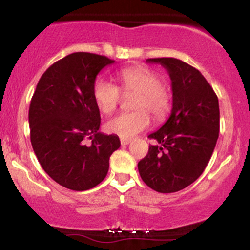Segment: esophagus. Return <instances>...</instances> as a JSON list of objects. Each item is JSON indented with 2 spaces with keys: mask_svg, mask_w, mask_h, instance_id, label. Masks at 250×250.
Returning <instances> with one entry per match:
<instances>
[{
  "mask_svg": "<svg viewBox=\"0 0 250 250\" xmlns=\"http://www.w3.org/2000/svg\"><path fill=\"white\" fill-rule=\"evenodd\" d=\"M129 143H130V140H129V139H121V145L122 146H127V145H129Z\"/></svg>",
  "mask_w": 250,
  "mask_h": 250,
  "instance_id": "esophagus-1",
  "label": "esophagus"
}]
</instances>
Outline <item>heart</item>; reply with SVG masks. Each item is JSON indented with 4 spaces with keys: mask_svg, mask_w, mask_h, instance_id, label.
<instances>
[{
    "mask_svg": "<svg viewBox=\"0 0 250 250\" xmlns=\"http://www.w3.org/2000/svg\"><path fill=\"white\" fill-rule=\"evenodd\" d=\"M117 80L119 87L104 79H97L94 83L93 96L99 110L103 114L113 113L121 102L122 94L131 93L136 94L133 107L137 110L109 119L104 125L107 133L129 139L149 127V113L157 121L167 117L173 97L156 71L147 67L125 68L117 74Z\"/></svg>",
    "mask_w": 250,
    "mask_h": 250,
    "instance_id": "obj_1",
    "label": "heart"
}]
</instances>
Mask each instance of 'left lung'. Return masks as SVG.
I'll return each mask as SVG.
<instances>
[{
  "instance_id": "obj_1",
  "label": "left lung",
  "mask_w": 250,
  "mask_h": 250,
  "mask_svg": "<svg viewBox=\"0 0 250 250\" xmlns=\"http://www.w3.org/2000/svg\"><path fill=\"white\" fill-rule=\"evenodd\" d=\"M147 62L167 69L173 109L165 125L148 136L156 145L149 146L137 167L148 187L175 193L199 179L207 167L219 139V100L202 74L188 63L173 57Z\"/></svg>"
}]
</instances>
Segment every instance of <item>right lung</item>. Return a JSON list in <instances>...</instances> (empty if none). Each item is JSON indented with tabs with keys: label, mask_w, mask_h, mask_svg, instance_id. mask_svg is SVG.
Returning <instances> with one entry per match:
<instances>
[{
	"label": "right lung",
	"mask_w": 250,
	"mask_h": 250,
	"mask_svg": "<svg viewBox=\"0 0 250 250\" xmlns=\"http://www.w3.org/2000/svg\"><path fill=\"white\" fill-rule=\"evenodd\" d=\"M114 63L91 53H73L41 76L29 107L30 141L44 171L59 185L82 191L107 176L119 136L100 133L93 96L97 74ZM91 139L90 145L85 143Z\"/></svg>",
	"instance_id": "1"
}]
</instances>
